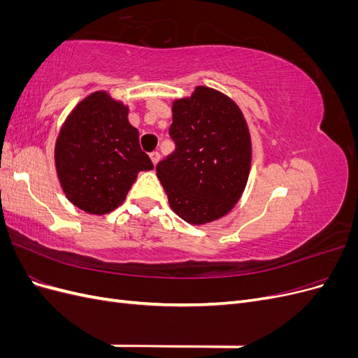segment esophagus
Returning a JSON list of instances; mask_svg holds the SVG:
<instances>
[{
  "label": "esophagus",
  "mask_w": 358,
  "mask_h": 358,
  "mask_svg": "<svg viewBox=\"0 0 358 358\" xmlns=\"http://www.w3.org/2000/svg\"><path fill=\"white\" fill-rule=\"evenodd\" d=\"M149 157H150V159H152L154 164H157V162L159 161V152H158V150H154V152H150Z\"/></svg>",
  "instance_id": "34e87169"
}]
</instances>
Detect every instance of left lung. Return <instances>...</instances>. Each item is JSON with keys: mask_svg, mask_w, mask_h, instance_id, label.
Instances as JSON below:
<instances>
[{"mask_svg": "<svg viewBox=\"0 0 358 358\" xmlns=\"http://www.w3.org/2000/svg\"><path fill=\"white\" fill-rule=\"evenodd\" d=\"M169 134L176 148L155 169L173 212L189 224L230 212L251 166V138L239 107L199 86L189 99L173 104Z\"/></svg>", "mask_w": 358, "mask_h": 358, "instance_id": "1", "label": "left lung"}]
</instances>
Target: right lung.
<instances>
[{
	"instance_id": "right-lung-1",
	"label": "right lung",
	"mask_w": 358,
	"mask_h": 358,
	"mask_svg": "<svg viewBox=\"0 0 358 358\" xmlns=\"http://www.w3.org/2000/svg\"><path fill=\"white\" fill-rule=\"evenodd\" d=\"M127 115L124 104L95 92L61 128L55 146L58 178L67 199L85 212L103 215L116 209L137 173L154 169Z\"/></svg>"
}]
</instances>
